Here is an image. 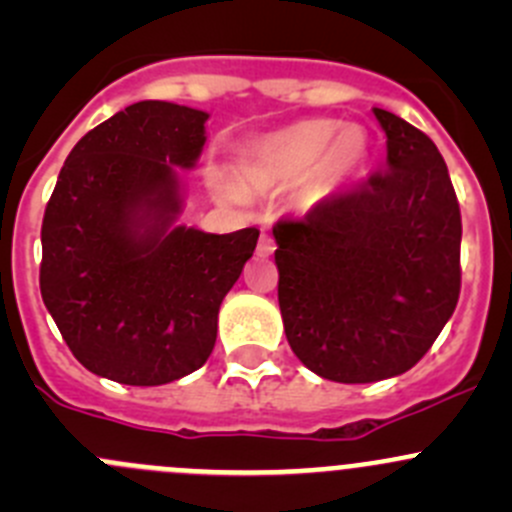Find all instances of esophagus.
<instances>
[{
	"mask_svg": "<svg viewBox=\"0 0 512 512\" xmlns=\"http://www.w3.org/2000/svg\"><path fill=\"white\" fill-rule=\"evenodd\" d=\"M275 252V240H272V235H267V232H262L260 235V242H257V255L267 257Z\"/></svg>",
	"mask_w": 512,
	"mask_h": 512,
	"instance_id": "esophagus-1",
	"label": "esophagus"
}]
</instances>
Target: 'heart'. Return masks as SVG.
<instances>
[{"instance_id": "b5f03b06", "label": "heart", "mask_w": 512, "mask_h": 512, "mask_svg": "<svg viewBox=\"0 0 512 512\" xmlns=\"http://www.w3.org/2000/svg\"><path fill=\"white\" fill-rule=\"evenodd\" d=\"M369 156V136L356 123L304 118L257 141L242 158L240 173L252 190L287 188L307 178L304 200L319 203L347 185ZM223 190L235 195L230 185Z\"/></svg>"}]
</instances>
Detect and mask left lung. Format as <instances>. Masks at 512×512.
Segmentation results:
<instances>
[{
    "instance_id": "8db88e82",
    "label": "left lung",
    "mask_w": 512,
    "mask_h": 512,
    "mask_svg": "<svg viewBox=\"0 0 512 512\" xmlns=\"http://www.w3.org/2000/svg\"><path fill=\"white\" fill-rule=\"evenodd\" d=\"M386 170L272 227L287 342L322 379H391L431 349L461 294V208L436 143L374 108Z\"/></svg>"
}]
</instances>
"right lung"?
<instances>
[{
    "label": "right lung",
    "instance_id": "right-lung-1",
    "mask_svg": "<svg viewBox=\"0 0 512 512\" xmlns=\"http://www.w3.org/2000/svg\"><path fill=\"white\" fill-rule=\"evenodd\" d=\"M208 113L138 101L86 133L41 223L39 287L71 354L103 379L160 386L193 374L218 312L255 252L257 227L213 235L173 225L175 168H193Z\"/></svg>",
    "mask_w": 512,
    "mask_h": 512
}]
</instances>
